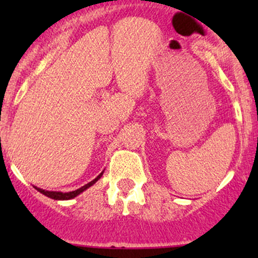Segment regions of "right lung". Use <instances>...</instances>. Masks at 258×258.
I'll return each instance as SVG.
<instances>
[{
  "label": "right lung",
  "instance_id": "1",
  "mask_svg": "<svg viewBox=\"0 0 258 258\" xmlns=\"http://www.w3.org/2000/svg\"><path fill=\"white\" fill-rule=\"evenodd\" d=\"M102 176H103V172L100 173L98 177H96V178H94L93 180H91L90 183H87V184H85L84 186H81V188L76 189V190H74V191H68V193H61V191L43 190V189L37 188V186H35V189H37V190L40 191V193H42L43 195H46V197L51 198V199H54V200H70V199H73V198L78 197L79 194H81L82 191L86 190V189H87V188H90L91 185H93L94 183H96L97 180H98Z\"/></svg>",
  "mask_w": 258,
  "mask_h": 258
}]
</instances>
